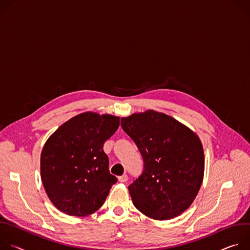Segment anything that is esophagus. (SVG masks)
<instances>
[{"label": "esophagus", "instance_id": "1", "mask_svg": "<svg viewBox=\"0 0 250 250\" xmlns=\"http://www.w3.org/2000/svg\"><path fill=\"white\" fill-rule=\"evenodd\" d=\"M118 180H119L120 183H126V182L128 181V176H127V175H123V176L119 177Z\"/></svg>", "mask_w": 250, "mask_h": 250}]
</instances>
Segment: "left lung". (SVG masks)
<instances>
[{
    "label": "left lung",
    "instance_id": "1",
    "mask_svg": "<svg viewBox=\"0 0 250 250\" xmlns=\"http://www.w3.org/2000/svg\"><path fill=\"white\" fill-rule=\"evenodd\" d=\"M121 126L144 162L142 174L128 187L136 208L158 220L183 213L196 199L204 179L205 156L199 137L154 110L121 118Z\"/></svg>",
    "mask_w": 250,
    "mask_h": 250
}]
</instances>
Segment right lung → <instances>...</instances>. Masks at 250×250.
I'll return each mask as SVG.
<instances>
[{"label": "right lung", "instance_id": "right-lung-1", "mask_svg": "<svg viewBox=\"0 0 250 250\" xmlns=\"http://www.w3.org/2000/svg\"><path fill=\"white\" fill-rule=\"evenodd\" d=\"M119 121L116 116L85 112L63 123L45 142L42 181L61 211L85 216L104 204L117 178L109 172L103 145L116 132Z\"/></svg>", "mask_w": 250, "mask_h": 250}]
</instances>
